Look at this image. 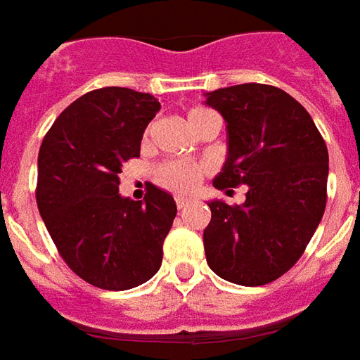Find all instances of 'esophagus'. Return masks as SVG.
I'll return each mask as SVG.
<instances>
[{
    "label": "esophagus",
    "instance_id": "34e87169",
    "mask_svg": "<svg viewBox=\"0 0 360 360\" xmlns=\"http://www.w3.org/2000/svg\"><path fill=\"white\" fill-rule=\"evenodd\" d=\"M188 204H190V198H184V195H176V207H178V210H184Z\"/></svg>",
    "mask_w": 360,
    "mask_h": 360
}]
</instances>
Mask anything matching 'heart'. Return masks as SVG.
I'll return each instance as SVG.
<instances>
[{"instance_id": "b5f03b06", "label": "heart", "mask_w": 360, "mask_h": 360, "mask_svg": "<svg viewBox=\"0 0 360 360\" xmlns=\"http://www.w3.org/2000/svg\"><path fill=\"white\" fill-rule=\"evenodd\" d=\"M207 113L204 108H195L188 111V123L194 125L198 119H202ZM150 129H147V133ZM204 174V168L195 162H188V160H170V162H165V165L158 166L156 170V180L160 184L168 188V190H174V192H190Z\"/></svg>"}]
</instances>
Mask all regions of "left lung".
Here are the masks:
<instances>
[{
	"label": "left lung",
	"instance_id": "8db88e82",
	"mask_svg": "<svg viewBox=\"0 0 360 360\" xmlns=\"http://www.w3.org/2000/svg\"><path fill=\"white\" fill-rule=\"evenodd\" d=\"M227 123V160L217 190L247 186V200L207 202L204 231L210 269L241 286H262L288 272L323 217L329 155L302 103L266 84L205 94Z\"/></svg>",
	"mask_w": 360,
	"mask_h": 360
}]
</instances>
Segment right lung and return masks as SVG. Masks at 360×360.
Here are the masks:
<instances>
[{
    "label": "right lung",
    "instance_id": "right-lung-1",
    "mask_svg": "<svg viewBox=\"0 0 360 360\" xmlns=\"http://www.w3.org/2000/svg\"><path fill=\"white\" fill-rule=\"evenodd\" d=\"M160 103L143 91L101 88L62 111L39 150L37 205L64 262L103 290H129L155 276L176 217L174 198L148 186L133 202L119 194L123 162Z\"/></svg>",
    "mask_w": 360,
    "mask_h": 360
}]
</instances>
